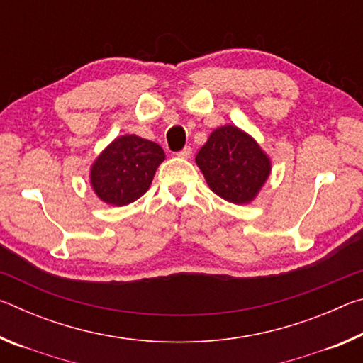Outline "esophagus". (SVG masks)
<instances>
[{
    "mask_svg": "<svg viewBox=\"0 0 363 363\" xmlns=\"http://www.w3.org/2000/svg\"><path fill=\"white\" fill-rule=\"evenodd\" d=\"M177 157L190 158V157H192V149H190V147H184L181 152H177Z\"/></svg>",
    "mask_w": 363,
    "mask_h": 363,
    "instance_id": "34e87169",
    "label": "esophagus"
}]
</instances>
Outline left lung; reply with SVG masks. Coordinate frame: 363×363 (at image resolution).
I'll return each mask as SVG.
<instances>
[{
    "label": "left lung",
    "mask_w": 363,
    "mask_h": 363,
    "mask_svg": "<svg viewBox=\"0 0 363 363\" xmlns=\"http://www.w3.org/2000/svg\"><path fill=\"white\" fill-rule=\"evenodd\" d=\"M195 163L213 192L235 205L251 203L272 169L261 145L233 125L216 128L196 153Z\"/></svg>",
    "instance_id": "left-lung-1"
}]
</instances>
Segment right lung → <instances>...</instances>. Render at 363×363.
<instances>
[{
  "label": "right lung",
  "instance_id": "add662e5",
  "mask_svg": "<svg viewBox=\"0 0 363 363\" xmlns=\"http://www.w3.org/2000/svg\"><path fill=\"white\" fill-rule=\"evenodd\" d=\"M164 152L152 140L125 134L112 140L91 164L89 181L104 203L125 206L149 190Z\"/></svg>",
  "mask_w": 363,
  "mask_h": 363
}]
</instances>
